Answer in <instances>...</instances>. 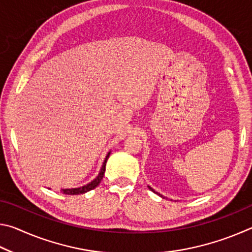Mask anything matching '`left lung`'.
I'll return each mask as SVG.
<instances>
[{
	"label": "left lung",
	"mask_w": 252,
	"mask_h": 252,
	"mask_svg": "<svg viewBox=\"0 0 252 252\" xmlns=\"http://www.w3.org/2000/svg\"><path fill=\"white\" fill-rule=\"evenodd\" d=\"M148 187H149V189H150L151 191H153V192H155V193H157L158 195H160V197H161V198H164V197H163V195H162V194H160V193H158V192H156V191H155V190H153V189H152V188H151L150 186H148Z\"/></svg>",
	"instance_id": "left-lung-1"
}]
</instances>
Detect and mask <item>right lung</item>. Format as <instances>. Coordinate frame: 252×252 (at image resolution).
<instances>
[{
  "label": "right lung",
  "mask_w": 252,
  "mask_h": 252,
  "mask_svg": "<svg viewBox=\"0 0 252 252\" xmlns=\"http://www.w3.org/2000/svg\"><path fill=\"white\" fill-rule=\"evenodd\" d=\"M110 152H108V155H106L105 159L103 161V164H102V167L100 169V172L97 176L93 179L91 182L87 183V185H84L82 187H79V188H69V189H61V192L64 193V194H70V195H76V194H82L88 192V191H90L92 189H94L97 186L100 185V182L102 180V178L104 176V172H105V164H106V161H108L109 157H110Z\"/></svg>",
  "instance_id": "right-lung-1"
}]
</instances>
